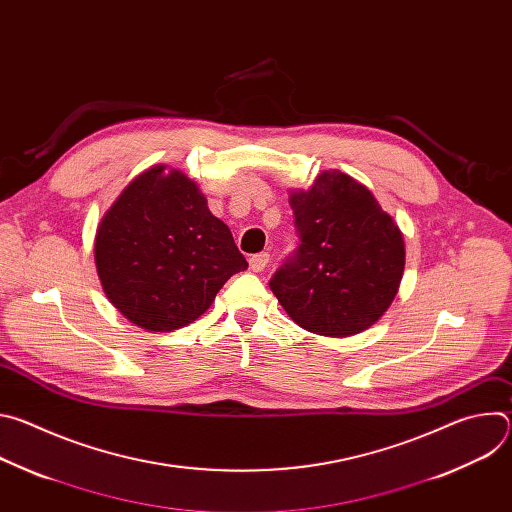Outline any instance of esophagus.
<instances>
[{
	"mask_svg": "<svg viewBox=\"0 0 512 512\" xmlns=\"http://www.w3.org/2000/svg\"><path fill=\"white\" fill-rule=\"evenodd\" d=\"M267 263H269V253H257V255H251V259H249V267L255 273L263 271L267 267Z\"/></svg>",
	"mask_w": 512,
	"mask_h": 512,
	"instance_id": "obj_1",
	"label": "esophagus"
}]
</instances>
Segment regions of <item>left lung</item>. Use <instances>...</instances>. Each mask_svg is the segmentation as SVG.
I'll return each instance as SVG.
<instances>
[{
	"instance_id": "1",
	"label": "left lung",
	"mask_w": 512,
	"mask_h": 512,
	"mask_svg": "<svg viewBox=\"0 0 512 512\" xmlns=\"http://www.w3.org/2000/svg\"><path fill=\"white\" fill-rule=\"evenodd\" d=\"M298 247L269 279L277 302L302 328L352 336L391 306L405 267V243L371 190L342 172H322L289 196Z\"/></svg>"
}]
</instances>
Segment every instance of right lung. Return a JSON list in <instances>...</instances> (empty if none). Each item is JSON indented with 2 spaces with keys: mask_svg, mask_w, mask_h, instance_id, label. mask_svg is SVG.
I'll return each mask as SVG.
<instances>
[{
  "mask_svg": "<svg viewBox=\"0 0 512 512\" xmlns=\"http://www.w3.org/2000/svg\"><path fill=\"white\" fill-rule=\"evenodd\" d=\"M95 263L111 304L133 324L170 332L202 316L249 263L184 174H139L103 216Z\"/></svg>",
  "mask_w": 512,
  "mask_h": 512,
  "instance_id": "add662e5",
  "label": "right lung"
}]
</instances>
